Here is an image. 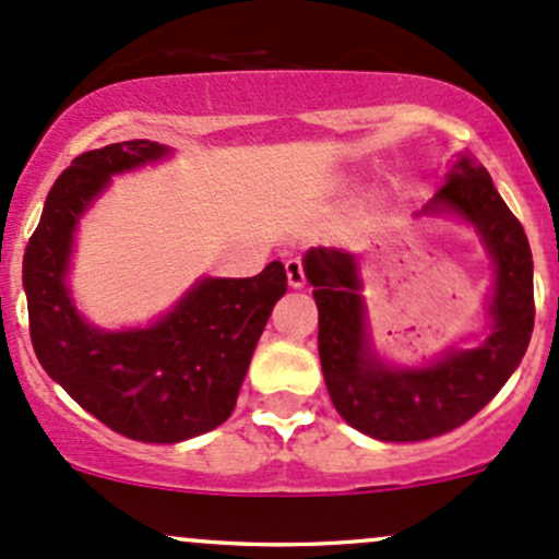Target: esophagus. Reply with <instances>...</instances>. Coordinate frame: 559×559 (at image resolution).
I'll return each instance as SVG.
<instances>
[{"label": "esophagus", "mask_w": 559, "mask_h": 559, "mask_svg": "<svg viewBox=\"0 0 559 559\" xmlns=\"http://www.w3.org/2000/svg\"><path fill=\"white\" fill-rule=\"evenodd\" d=\"M285 272H287V285L293 287V290H301V287H306V274H304V263L301 261H287L285 263Z\"/></svg>", "instance_id": "1"}]
</instances>
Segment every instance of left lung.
I'll return each instance as SVG.
<instances>
[{
	"label": "left lung",
	"mask_w": 559,
	"mask_h": 559,
	"mask_svg": "<svg viewBox=\"0 0 559 559\" xmlns=\"http://www.w3.org/2000/svg\"><path fill=\"white\" fill-rule=\"evenodd\" d=\"M416 215H453L479 234L493 261L490 330L472 349H448L402 368L376 352L362 298L359 258L311 248L304 272L320 309V362L335 411L362 435L418 442L466 424L518 370L533 333V255L525 231L472 154L450 165L445 186Z\"/></svg>",
	"instance_id": "obj_1"
}]
</instances>
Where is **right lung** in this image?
I'll return each instance as SVG.
<instances>
[{"label": "right lung", "instance_id": "add662e5", "mask_svg": "<svg viewBox=\"0 0 559 559\" xmlns=\"http://www.w3.org/2000/svg\"><path fill=\"white\" fill-rule=\"evenodd\" d=\"M170 146L122 141L85 152L47 194L23 255L28 330L47 376L90 416L138 442H181L231 416L258 338L285 296V266L255 277H202L152 325H90L69 290L82 215L119 173L167 159Z\"/></svg>", "mask_w": 559, "mask_h": 559}]
</instances>
